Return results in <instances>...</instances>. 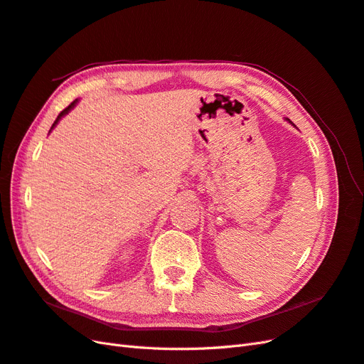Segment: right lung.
I'll return each mask as SVG.
<instances>
[{
    "label": "right lung",
    "instance_id": "right-lung-1",
    "mask_svg": "<svg viewBox=\"0 0 364 364\" xmlns=\"http://www.w3.org/2000/svg\"><path fill=\"white\" fill-rule=\"evenodd\" d=\"M75 103H77V100H75V102H73V103H71V105H70V106H68V107H65V109H63V111H62V112H60V114H59V115H58V118H56V121H54V123H53V126H51V130H53V129H54V126H56V124H58V123H59V119H60V118H62V117H63V115H67V114H68V112H70V111H71V109H73V107H74V106H75Z\"/></svg>",
    "mask_w": 364,
    "mask_h": 364
}]
</instances>
